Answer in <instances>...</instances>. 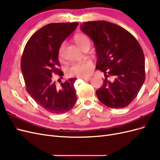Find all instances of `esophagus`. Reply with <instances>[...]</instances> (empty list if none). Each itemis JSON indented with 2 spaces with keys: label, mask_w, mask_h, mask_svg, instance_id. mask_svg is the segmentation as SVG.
<instances>
[{
  "label": "esophagus",
  "mask_w": 160,
  "mask_h": 160,
  "mask_svg": "<svg viewBox=\"0 0 160 160\" xmlns=\"http://www.w3.org/2000/svg\"><path fill=\"white\" fill-rule=\"evenodd\" d=\"M83 80H85V81H90L91 80V77H83V78H82Z\"/></svg>",
  "instance_id": "obj_1"
}]
</instances>
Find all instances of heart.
Listing matches in <instances>:
<instances>
[{"mask_svg": "<svg viewBox=\"0 0 160 160\" xmlns=\"http://www.w3.org/2000/svg\"><path fill=\"white\" fill-rule=\"evenodd\" d=\"M75 44L82 50H86L90 47L91 41L89 38L84 33H77L73 37ZM65 44L61 43L58 49V57L59 59H62ZM93 70V63L91 61H87L81 63H74L67 67L66 72L69 77H87L89 76Z\"/></svg>", "mask_w": 160, "mask_h": 160, "instance_id": "b5f03b06", "label": "heart"}]
</instances>
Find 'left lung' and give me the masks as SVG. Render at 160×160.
I'll return each instance as SVG.
<instances>
[{
  "instance_id": "obj_1",
  "label": "left lung",
  "mask_w": 160,
  "mask_h": 160,
  "mask_svg": "<svg viewBox=\"0 0 160 160\" xmlns=\"http://www.w3.org/2000/svg\"><path fill=\"white\" fill-rule=\"evenodd\" d=\"M81 31L93 41L96 68L105 73L99 100L110 108L127 107L136 98L145 79V58L142 47L123 27L105 21L84 22ZM113 77L112 81L108 77Z\"/></svg>"
}]
</instances>
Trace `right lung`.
Masks as SVG:
<instances>
[{"label": "right lung", "instance_id": "obj_1", "mask_svg": "<svg viewBox=\"0 0 160 160\" xmlns=\"http://www.w3.org/2000/svg\"><path fill=\"white\" fill-rule=\"evenodd\" d=\"M78 25L77 22L47 25L30 37L22 52L21 68L26 90L38 105L52 114L65 113L76 103L77 79L58 85L52 75L62 78L58 49Z\"/></svg>", "mask_w": 160, "mask_h": 160}]
</instances>
